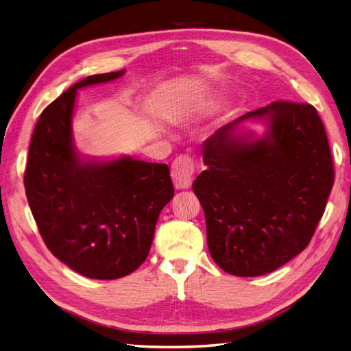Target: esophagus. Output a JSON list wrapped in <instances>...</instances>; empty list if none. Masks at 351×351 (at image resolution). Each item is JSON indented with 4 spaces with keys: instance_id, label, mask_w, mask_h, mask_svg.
I'll list each match as a JSON object with an SVG mask.
<instances>
[{
    "instance_id": "obj_1",
    "label": "esophagus",
    "mask_w": 351,
    "mask_h": 351,
    "mask_svg": "<svg viewBox=\"0 0 351 351\" xmlns=\"http://www.w3.org/2000/svg\"><path fill=\"white\" fill-rule=\"evenodd\" d=\"M195 168L196 165L192 156L182 155L176 158L171 165V177L176 189H189L192 186Z\"/></svg>"
}]
</instances>
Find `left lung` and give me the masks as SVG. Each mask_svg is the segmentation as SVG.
<instances>
[{"label":"left lung","instance_id":"obj_1","mask_svg":"<svg viewBox=\"0 0 351 351\" xmlns=\"http://www.w3.org/2000/svg\"><path fill=\"white\" fill-rule=\"evenodd\" d=\"M267 124L262 138L238 125ZM208 167L193 182L218 267L259 277L306 249L334 184L331 149L311 104L275 101L226 124L202 145Z\"/></svg>","mask_w":351,"mask_h":351}]
</instances>
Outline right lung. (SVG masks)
Segmentation results:
<instances>
[{"label":"right lung","instance_id":"obj_1","mask_svg":"<svg viewBox=\"0 0 351 351\" xmlns=\"http://www.w3.org/2000/svg\"><path fill=\"white\" fill-rule=\"evenodd\" d=\"M125 70L93 74L51 102L32 134L25 169L29 206L47 247L93 280H115L147 258L159 212L174 197L167 164L123 156L86 161L74 147L77 89L107 83Z\"/></svg>","mask_w":351,"mask_h":351}]
</instances>
